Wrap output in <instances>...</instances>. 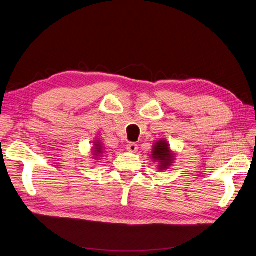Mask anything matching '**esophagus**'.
<instances>
[{
	"instance_id": "esophagus-1",
	"label": "esophagus",
	"mask_w": 256,
	"mask_h": 256,
	"mask_svg": "<svg viewBox=\"0 0 256 256\" xmlns=\"http://www.w3.org/2000/svg\"><path fill=\"white\" fill-rule=\"evenodd\" d=\"M126 151H128L130 153H136L138 151V146L134 142H130L126 146Z\"/></svg>"
}]
</instances>
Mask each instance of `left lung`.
Listing matches in <instances>:
<instances>
[{
    "mask_svg": "<svg viewBox=\"0 0 256 256\" xmlns=\"http://www.w3.org/2000/svg\"><path fill=\"white\" fill-rule=\"evenodd\" d=\"M152 158L155 162H158L160 170H167L172 162L174 160V154L170 150V146L166 140H158L153 146Z\"/></svg>",
    "mask_w": 256,
    "mask_h": 256,
    "instance_id": "1",
    "label": "left lung"
}]
</instances>
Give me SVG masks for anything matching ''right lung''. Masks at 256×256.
<instances>
[{
    "instance_id": "add662e5",
    "label": "right lung",
    "mask_w": 256,
    "mask_h": 256,
    "mask_svg": "<svg viewBox=\"0 0 256 256\" xmlns=\"http://www.w3.org/2000/svg\"><path fill=\"white\" fill-rule=\"evenodd\" d=\"M94 149V156H101V154L103 153V148L101 146V142H94V146L92 148Z\"/></svg>"
}]
</instances>
